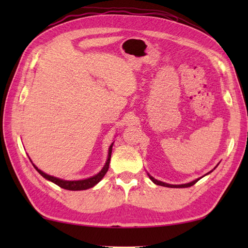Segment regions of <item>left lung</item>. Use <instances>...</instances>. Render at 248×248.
Masks as SVG:
<instances>
[{
    "mask_svg": "<svg viewBox=\"0 0 248 248\" xmlns=\"http://www.w3.org/2000/svg\"><path fill=\"white\" fill-rule=\"evenodd\" d=\"M211 172V171H210ZM210 172H208V173H210ZM207 173V175H208ZM148 176H149V178H150V180L154 182V183H155L156 186H166V187H189V186H194L195 183H196L200 178H198V179H196V180H194V181H192V182H189V183H186V184H179V186H173V184H168V183H165V182H162V181H159V180H156V179H155L154 177L152 176H150L149 173H148Z\"/></svg>",
    "mask_w": 248,
    "mask_h": 248,
    "instance_id": "1",
    "label": "left lung"
}]
</instances>
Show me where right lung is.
<instances>
[{"mask_svg": "<svg viewBox=\"0 0 248 248\" xmlns=\"http://www.w3.org/2000/svg\"><path fill=\"white\" fill-rule=\"evenodd\" d=\"M113 144L109 146L108 148V160L105 162V165L103 166V168L101 170V171H99L97 175H94L91 178H87V179H84V180H77V181H68V180H62V179L60 178H56L53 176H50L48 173H46L44 171H41L40 170H38V167L35 166L34 167L35 170L38 171L41 176L44 178H46V180H49L51 182L55 183L56 186H61L62 188H65V189H69V191H83V189H87V188H91L93 186H96L98 182L101 181V179L105 176V173L108 170V166H109V161H110V155H112V148H113Z\"/></svg>", "mask_w": 248, "mask_h": 248, "instance_id": "1", "label": "right lung"}]
</instances>
